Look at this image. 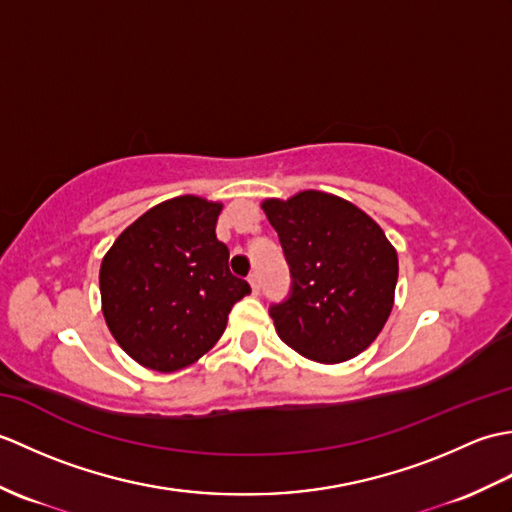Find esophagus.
<instances>
[{
  "mask_svg": "<svg viewBox=\"0 0 512 512\" xmlns=\"http://www.w3.org/2000/svg\"><path fill=\"white\" fill-rule=\"evenodd\" d=\"M248 284H250V288H253L255 295H259V288H262V286H259V277H257V273H250V275H248Z\"/></svg>",
  "mask_w": 512,
  "mask_h": 512,
  "instance_id": "1",
  "label": "esophagus"
}]
</instances>
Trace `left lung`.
Listing matches in <instances>:
<instances>
[{"label": "left lung", "mask_w": 512, "mask_h": 512, "mask_svg": "<svg viewBox=\"0 0 512 512\" xmlns=\"http://www.w3.org/2000/svg\"><path fill=\"white\" fill-rule=\"evenodd\" d=\"M262 206L292 279L288 299L270 306L279 339L310 361H350L394 308V246L372 217L330 193L301 191Z\"/></svg>", "instance_id": "obj_1"}]
</instances>
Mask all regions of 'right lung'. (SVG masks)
<instances>
[{"instance_id":"add662e5","label":"right lung","mask_w":512,"mask_h":512,"mask_svg":"<svg viewBox=\"0 0 512 512\" xmlns=\"http://www.w3.org/2000/svg\"><path fill=\"white\" fill-rule=\"evenodd\" d=\"M220 211L222 204L195 195L167 200L127 226L103 257L107 328L140 365L176 372L195 363L220 339L235 303L250 295L215 235Z\"/></svg>"}]
</instances>
